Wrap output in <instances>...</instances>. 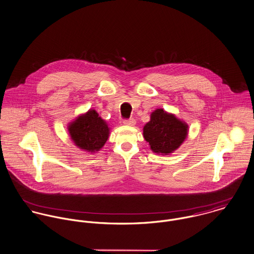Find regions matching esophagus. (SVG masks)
<instances>
[{
  "mask_svg": "<svg viewBox=\"0 0 254 254\" xmlns=\"http://www.w3.org/2000/svg\"><path fill=\"white\" fill-rule=\"evenodd\" d=\"M124 125H126V126H130V127H132V126H135V124H136V122H135V120L134 119H129V120H124Z\"/></svg>",
  "mask_w": 254,
  "mask_h": 254,
  "instance_id": "obj_1",
  "label": "esophagus"
}]
</instances>
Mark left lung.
<instances>
[{"instance_id": "left-lung-1", "label": "left lung", "mask_w": 254, "mask_h": 254, "mask_svg": "<svg viewBox=\"0 0 254 254\" xmlns=\"http://www.w3.org/2000/svg\"><path fill=\"white\" fill-rule=\"evenodd\" d=\"M189 134V125L162 108L152 112L150 121L143 127V136L150 149L158 155L168 156L185 142Z\"/></svg>"}]
</instances>
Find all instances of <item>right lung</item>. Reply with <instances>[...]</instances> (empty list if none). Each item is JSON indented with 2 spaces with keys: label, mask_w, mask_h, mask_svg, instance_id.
<instances>
[{
  "label": "right lung",
  "mask_w": 254,
  "mask_h": 254,
  "mask_svg": "<svg viewBox=\"0 0 254 254\" xmlns=\"http://www.w3.org/2000/svg\"><path fill=\"white\" fill-rule=\"evenodd\" d=\"M67 129L75 146L88 153H98L110 134L108 124L98 116L95 109L75 118L68 124Z\"/></svg>",
  "instance_id": "obj_1"
}]
</instances>
